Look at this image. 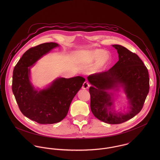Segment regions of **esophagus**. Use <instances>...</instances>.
Listing matches in <instances>:
<instances>
[{
	"mask_svg": "<svg viewBox=\"0 0 160 160\" xmlns=\"http://www.w3.org/2000/svg\"><path fill=\"white\" fill-rule=\"evenodd\" d=\"M89 87H90L89 83L88 82H87V81H85V82L83 83V84H82V88L84 89H88L89 88Z\"/></svg>",
	"mask_w": 160,
	"mask_h": 160,
	"instance_id": "obj_1",
	"label": "esophagus"
}]
</instances>
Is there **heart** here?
Masks as SVG:
<instances>
[{
	"label": "heart",
	"mask_w": 160,
	"mask_h": 160,
	"mask_svg": "<svg viewBox=\"0 0 160 160\" xmlns=\"http://www.w3.org/2000/svg\"><path fill=\"white\" fill-rule=\"evenodd\" d=\"M112 62V55L109 52L102 49H94L86 54L84 63L91 64L97 62L96 69H102L105 68Z\"/></svg>",
	"instance_id": "obj_1"
}]
</instances>
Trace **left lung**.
Listing matches in <instances>:
<instances>
[{
    "label": "left lung",
    "instance_id": "obj_1",
    "mask_svg": "<svg viewBox=\"0 0 160 160\" xmlns=\"http://www.w3.org/2000/svg\"><path fill=\"white\" fill-rule=\"evenodd\" d=\"M119 60L108 71L91 74V108L99 120L108 124L122 123L142 110L149 92V75L147 67L137 54L121 45H112ZM121 88L128 100V110L124 113L114 109L115 92Z\"/></svg>",
    "mask_w": 160,
    "mask_h": 160
}]
</instances>
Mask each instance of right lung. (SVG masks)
I'll list each match as a JSON object with an SVG mask.
<instances>
[{
	"mask_svg": "<svg viewBox=\"0 0 160 160\" xmlns=\"http://www.w3.org/2000/svg\"><path fill=\"white\" fill-rule=\"evenodd\" d=\"M59 47L47 42L28 50L13 72L12 91L22 113L39 124H54L63 120L72 100L85 79L81 76L58 78L44 89H35L31 81V68L53 48Z\"/></svg>",
	"mask_w": 160,
	"mask_h": 160,
	"instance_id": "right-lung-1",
	"label": "right lung"
}]
</instances>
